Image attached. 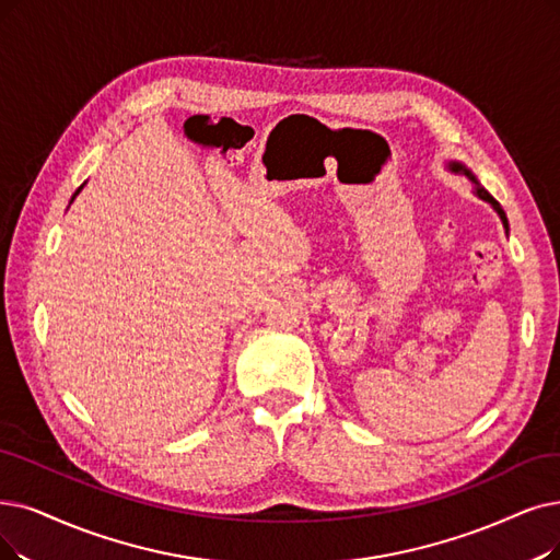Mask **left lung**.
<instances>
[{
  "mask_svg": "<svg viewBox=\"0 0 560 560\" xmlns=\"http://www.w3.org/2000/svg\"><path fill=\"white\" fill-rule=\"evenodd\" d=\"M445 170H448V172H453V174H462V176H466L468 178V182H471L474 184V190H476V195L482 199V202H487L491 209H494L497 213H499V218H501V222H503V228H505V232H508V218H505V211L501 209V205L497 202V199L494 197H491L480 184H478V178H476V174L471 172V170H468L464 163H459V161H448V163H445Z\"/></svg>",
  "mask_w": 560,
  "mask_h": 560,
  "instance_id": "obj_1",
  "label": "left lung"
}]
</instances>
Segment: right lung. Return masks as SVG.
<instances>
[{
  "instance_id": "1",
  "label": "right lung",
  "mask_w": 560,
  "mask_h": 560,
  "mask_svg": "<svg viewBox=\"0 0 560 560\" xmlns=\"http://www.w3.org/2000/svg\"><path fill=\"white\" fill-rule=\"evenodd\" d=\"M84 184H86V182H84ZM84 184H82V186H80V188H78V190H75V195H73V197H71V202H73V199H75V197H78V195H80V190H82V188H84Z\"/></svg>"
}]
</instances>
